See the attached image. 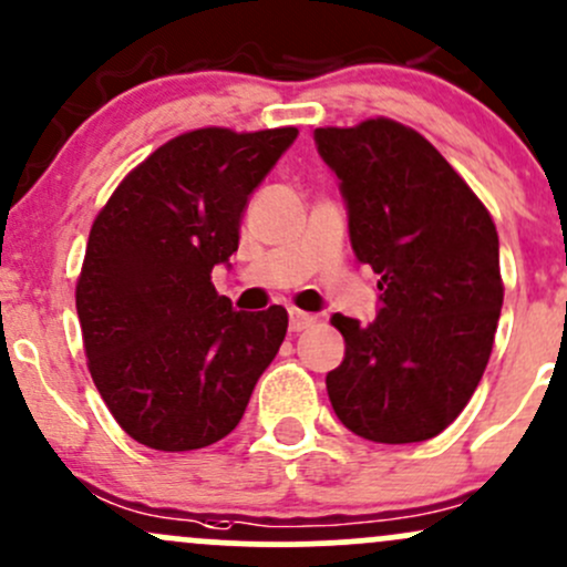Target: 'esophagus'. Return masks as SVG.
I'll use <instances>...</instances> for the list:
<instances>
[{
	"label": "esophagus",
	"mask_w": 567,
	"mask_h": 567,
	"mask_svg": "<svg viewBox=\"0 0 567 567\" xmlns=\"http://www.w3.org/2000/svg\"><path fill=\"white\" fill-rule=\"evenodd\" d=\"M312 322H315L312 315L301 312V309H290V333L307 331V328L312 326Z\"/></svg>",
	"instance_id": "obj_1"
}]
</instances>
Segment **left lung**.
Returning a JSON list of instances; mask_svg holds the SVG:
<instances>
[{"label": "left lung", "mask_w": 567, "mask_h": 567, "mask_svg": "<svg viewBox=\"0 0 567 567\" xmlns=\"http://www.w3.org/2000/svg\"><path fill=\"white\" fill-rule=\"evenodd\" d=\"M341 179L350 239L379 274L377 320L333 315L344 360L326 377L336 416L379 444L439 435L474 395L503 307L497 231L431 142L390 117L315 128Z\"/></svg>", "instance_id": "left-lung-1"}]
</instances>
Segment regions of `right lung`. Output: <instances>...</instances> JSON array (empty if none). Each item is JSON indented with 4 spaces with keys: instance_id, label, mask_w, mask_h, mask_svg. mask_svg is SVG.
Here are the masks:
<instances>
[{
    "instance_id": "add662e5",
    "label": "right lung",
    "mask_w": 567,
    "mask_h": 567,
    "mask_svg": "<svg viewBox=\"0 0 567 567\" xmlns=\"http://www.w3.org/2000/svg\"><path fill=\"white\" fill-rule=\"evenodd\" d=\"M296 136H174L93 220L74 288L89 371L117 425L151 450H202L231 433L279 352L288 312H234L213 269L236 252L247 196Z\"/></svg>"
}]
</instances>
